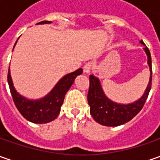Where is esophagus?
I'll return each mask as SVG.
<instances>
[{"label":"esophagus","mask_w":160,"mask_h":160,"mask_svg":"<svg viewBox=\"0 0 160 160\" xmlns=\"http://www.w3.org/2000/svg\"><path fill=\"white\" fill-rule=\"evenodd\" d=\"M92 63H86V64L83 66V72H84V73H86V74L90 73L91 70H92Z\"/></svg>","instance_id":"34e87169"}]
</instances>
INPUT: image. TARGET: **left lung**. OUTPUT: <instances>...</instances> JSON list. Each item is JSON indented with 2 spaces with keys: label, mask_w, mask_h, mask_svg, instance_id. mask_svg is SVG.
I'll list each match as a JSON object with an SVG mask.
<instances>
[{
  "label": "left lung",
  "mask_w": 160,
  "mask_h": 160,
  "mask_svg": "<svg viewBox=\"0 0 160 160\" xmlns=\"http://www.w3.org/2000/svg\"><path fill=\"white\" fill-rule=\"evenodd\" d=\"M140 42L145 45L142 41H140ZM143 50L148 57V65L150 67L151 77L143 95L136 102L129 104H119L112 102L105 95L99 78L93 75L90 76V86L87 100L90 106V113L97 123L106 126H121L133 118V117H135L142 108L151 91L152 80L151 52L146 46H144Z\"/></svg>",
  "instance_id": "8db88e82"
}]
</instances>
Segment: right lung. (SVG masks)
Here are the masks:
<instances>
[{
  "label": "right lung",
  "mask_w": 160,
  "mask_h": 160,
  "mask_svg": "<svg viewBox=\"0 0 160 160\" xmlns=\"http://www.w3.org/2000/svg\"><path fill=\"white\" fill-rule=\"evenodd\" d=\"M51 21H42L37 24H50ZM17 43V42H16ZM15 43V45H16ZM14 45V47H15ZM83 73L79 68L62 77L45 97L39 100H28L21 96L13 86L10 71L8 72V83L13 102L22 116L28 121L35 124H45L54 120L60 112L67 92L73 84L76 77Z\"/></svg>",
  "instance_id": "right-lung-1"
}]
</instances>
